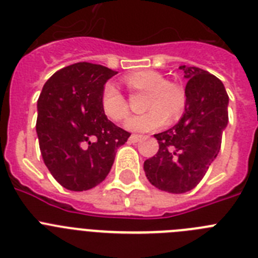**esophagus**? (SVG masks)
Listing matches in <instances>:
<instances>
[{
    "label": "esophagus",
    "instance_id": "obj_1",
    "mask_svg": "<svg viewBox=\"0 0 258 258\" xmlns=\"http://www.w3.org/2000/svg\"><path fill=\"white\" fill-rule=\"evenodd\" d=\"M141 140H142V136H137V134H132V136L129 137V142L131 143L140 142Z\"/></svg>",
    "mask_w": 258,
    "mask_h": 258
}]
</instances>
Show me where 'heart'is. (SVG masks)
<instances>
[{
  "instance_id": "heart-1",
  "label": "heart",
  "mask_w": 258,
  "mask_h": 258,
  "mask_svg": "<svg viewBox=\"0 0 258 258\" xmlns=\"http://www.w3.org/2000/svg\"><path fill=\"white\" fill-rule=\"evenodd\" d=\"M125 84L133 90L146 92V108H150L142 115L131 116L125 121L127 131L146 133L160 127L168 120L178 117L184 109L186 97L178 85L166 83L164 76L156 71L145 70L127 75ZM102 109L104 115L112 120L120 121L127 115V103L124 95L112 84H107L102 94Z\"/></svg>"
}]
</instances>
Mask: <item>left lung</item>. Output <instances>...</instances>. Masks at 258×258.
I'll return each instance as SVG.
<instances>
[{
  "instance_id": "left-lung-1",
  "label": "left lung",
  "mask_w": 258,
  "mask_h": 258,
  "mask_svg": "<svg viewBox=\"0 0 258 258\" xmlns=\"http://www.w3.org/2000/svg\"><path fill=\"white\" fill-rule=\"evenodd\" d=\"M179 70L187 81L184 113L174 126L155 134L159 151L143 164L151 184L172 194L187 192L202 181L229 122V95L221 80L198 67Z\"/></svg>"
}]
</instances>
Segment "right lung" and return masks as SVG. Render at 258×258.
<instances>
[{
	"mask_svg": "<svg viewBox=\"0 0 258 258\" xmlns=\"http://www.w3.org/2000/svg\"><path fill=\"white\" fill-rule=\"evenodd\" d=\"M116 74L101 64H71L56 71L38 97L36 132L41 155L67 190L85 191L104 181L116 150L131 137L102 109L104 84Z\"/></svg>",
	"mask_w": 258,
	"mask_h": 258,
	"instance_id": "obj_1",
	"label": "right lung"
}]
</instances>
